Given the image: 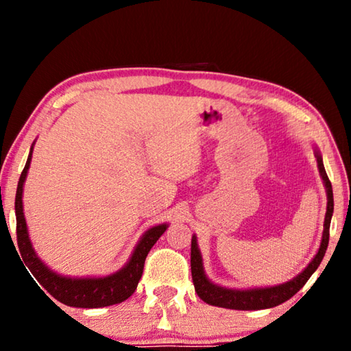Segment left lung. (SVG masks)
I'll use <instances>...</instances> for the list:
<instances>
[{"instance_id": "obj_1", "label": "left lung", "mask_w": 351, "mask_h": 351, "mask_svg": "<svg viewBox=\"0 0 351 351\" xmlns=\"http://www.w3.org/2000/svg\"><path fill=\"white\" fill-rule=\"evenodd\" d=\"M317 167L319 173L322 176L325 189H326V213L324 221V235L322 241H320V247L310 265L300 272L299 276L294 277L293 280L287 283L277 285V287L269 288H252V289H230L223 288L218 285H213L209 278L204 274L203 268V258H201V252L197 245V237H192V249H190V268H192V280L195 285V291L199 295L201 300L206 304L213 306L229 308V310H266V308H272L283 304V302L289 300L297 291H299L304 285L308 282V278L313 276V272L319 268L320 261H322L326 247H328V239H330V223L332 217V209H335V201H332V189L331 182L326 176V171L322 162V156L316 152Z\"/></svg>"}]
</instances>
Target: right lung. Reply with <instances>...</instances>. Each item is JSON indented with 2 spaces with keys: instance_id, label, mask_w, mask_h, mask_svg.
Returning <instances> with one entry per match:
<instances>
[{
  "instance_id": "obj_1",
  "label": "right lung",
  "mask_w": 351,
  "mask_h": 351,
  "mask_svg": "<svg viewBox=\"0 0 351 351\" xmlns=\"http://www.w3.org/2000/svg\"><path fill=\"white\" fill-rule=\"evenodd\" d=\"M32 150L29 153L27 162L21 171L19 187H16L15 197V215H16V241H19V249L21 258L25 261L26 268L31 271L41 287L49 293L54 299L62 304L75 308H102L121 304L132 295L142 277L144 271V263L147 254L150 252L154 243L158 241L169 224H159L154 228L148 229L142 235L138 246L133 251L132 258L123 266L121 271L106 277H66L60 276L57 272L51 271L41 261L37 254H35L31 239L27 234V226L25 219V212H23V186H25L29 165H31ZM41 289V288H40ZM45 293V291H43Z\"/></svg>"
}]
</instances>
